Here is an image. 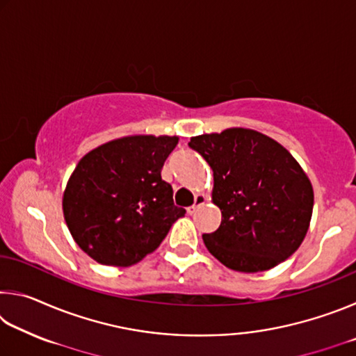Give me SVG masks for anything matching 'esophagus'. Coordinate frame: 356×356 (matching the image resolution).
Wrapping results in <instances>:
<instances>
[{
  "mask_svg": "<svg viewBox=\"0 0 356 356\" xmlns=\"http://www.w3.org/2000/svg\"><path fill=\"white\" fill-rule=\"evenodd\" d=\"M206 202H207L206 195H202V193H197V195L195 196V204H193V206H190L186 210H188V213L191 215V213H195L197 209L202 207Z\"/></svg>",
  "mask_w": 356,
  "mask_h": 356,
  "instance_id": "obj_1",
  "label": "esophagus"
}]
</instances>
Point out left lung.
I'll use <instances>...</instances> for the list:
<instances>
[{
	"instance_id": "obj_1",
	"label": "left lung",
	"mask_w": 356,
	"mask_h": 356,
	"mask_svg": "<svg viewBox=\"0 0 356 356\" xmlns=\"http://www.w3.org/2000/svg\"><path fill=\"white\" fill-rule=\"evenodd\" d=\"M188 146L213 171L212 202L221 225L202 240L210 254L242 273L265 272L300 248L314 190L289 150L252 129L191 136Z\"/></svg>"
}]
</instances>
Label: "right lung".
Segmentation results:
<instances>
[{
    "instance_id": "1",
    "label": "right lung",
    "mask_w": 356,
    "mask_h": 356,
    "mask_svg": "<svg viewBox=\"0 0 356 356\" xmlns=\"http://www.w3.org/2000/svg\"><path fill=\"white\" fill-rule=\"evenodd\" d=\"M179 136L130 135L92 149L78 161L63 193L75 243L102 265L130 267L159 248L185 209L161 180Z\"/></svg>"
}]
</instances>
